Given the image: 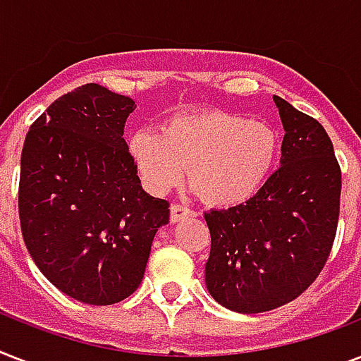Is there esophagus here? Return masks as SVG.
I'll return each instance as SVG.
<instances>
[{"label":"esophagus","instance_id":"esophagus-1","mask_svg":"<svg viewBox=\"0 0 361 361\" xmlns=\"http://www.w3.org/2000/svg\"><path fill=\"white\" fill-rule=\"evenodd\" d=\"M189 215H195V212L187 208V206H181V204H174V206L170 208V221H172V223H178V221L185 219Z\"/></svg>","mask_w":361,"mask_h":361}]
</instances>
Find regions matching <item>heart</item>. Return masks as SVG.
Segmentation results:
<instances>
[{
	"mask_svg": "<svg viewBox=\"0 0 361 361\" xmlns=\"http://www.w3.org/2000/svg\"><path fill=\"white\" fill-rule=\"evenodd\" d=\"M127 149L149 191H170L189 169V183L204 202L231 208L266 183L279 155V135L266 121L202 110L170 118L161 135L136 130Z\"/></svg>",
	"mask_w": 361,
	"mask_h": 361,
	"instance_id": "obj_1",
	"label": "heart"
}]
</instances>
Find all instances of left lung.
<instances>
[{
	"label": "left lung",
	"instance_id": "8db88e82",
	"mask_svg": "<svg viewBox=\"0 0 361 361\" xmlns=\"http://www.w3.org/2000/svg\"><path fill=\"white\" fill-rule=\"evenodd\" d=\"M285 138L281 166L243 204L204 214L212 234L206 286L236 313L296 300L324 268L336 240L341 169L324 127L275 95Z\"/></svg>",
	"mask_w": 361,
	"mask_h": 361
}]
</instances>
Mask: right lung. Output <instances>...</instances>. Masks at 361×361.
Here are the masks:
<instances>
[{"mask_svg":"<svg viewBox=\"0 0 361 361\" xmlns=\"http://www.w3.org/2000/svg\"><path fill=\"white\" fill-rule=\"evenodd\" d=\"M133 99L99 84L65 93L25 136L18 214L30 257L56 288L112 305L138 288L170 204L147 195L123 138Z\"/></svg>","mask_w":361,"mask_h":361,"instance_id":"right-lung-1","label":"right lung"}]
</instances>
